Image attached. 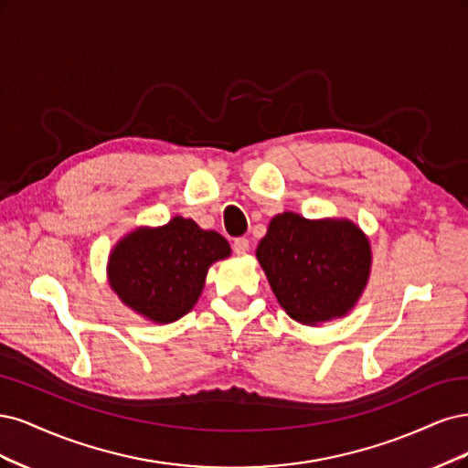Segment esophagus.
Listing matches in <instances>:
<instances>
[{"instance_id":"34e87169","label":"esophagus","mask_w":468,"mask_h":468,"mask_svg":"<svg viewBox=\"0 0 468 468\" xmlns=\"http://www.w3.org/2000/svg\"><path fill=\"white\" fill-rule=\"evenodd\" d=\"M249 249H250L249 239H245V237H237V239L233 240V250H235V254H247V252H249Z\"/></svg>"}]
</instances>
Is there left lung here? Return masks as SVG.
I'll return each mask as SVG.
<instances>
[{"instance_id": "8db88e82", "label": "left lung", "mask_w": 468, "mask_h": 468, "mask_svg": "<svg viewBox=\"0 0 468 468\" xmlns=\"http://www.w3.org/2000/svg\"><path fill=\"white\" fill-rule=\"evenodd\" d=\"M256 259L285 313L316 324L356 305L369 278L371 250L352 221L283 212L270 221Z\"/></svg>"}]
</instances>
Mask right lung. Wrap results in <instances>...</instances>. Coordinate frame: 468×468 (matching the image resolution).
Segmentation results:
<instances>
[{
    "label": "right lung",
    "mask_w": 468,
    "mask_h": 468,
    "mask_svg": "<svg viewBox=\"0 0 468 468\" xmlns=\"http://www.w3.org/2000/svg\"><path fill=\"white\" fill-rule=\"evenodd\" d=\"M229 252L219 233L175 218L163 228L138 229L120 240L109 261V280L135 313L173 323L198 301L209 264Z\"/></svg>",
    "instance_id": "add662e5"
}]
</instances>
